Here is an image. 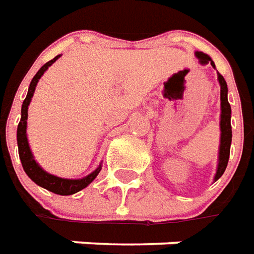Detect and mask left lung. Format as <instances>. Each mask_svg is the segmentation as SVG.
<instances>
[{"label":"left lung","instance_id":"left-lung-1","mask_svg":"<svg viewBox=\"0 0 254 254\" xmlns=\"http://www.w3.org/2000/svg\"><path fill=\"white\" fill-rule=\"evenodd\" d=\"M199 59L201 64H207L210 63L214 65V63L210 57L202 52L195 53ZM218 80L221 85V146H220V163H218V170L215 174L214 181L220 178L226 170V166L229 162V155H230V143H232V125H230V118H232V108L228 102V85L225 81L224 76L218 73Z\"/></svg>","mask_w":254,"mask_h":254}]
</instances>
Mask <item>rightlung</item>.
Returning <instances> with one entry per match:
<instances>
[{
    "label": "right lung",
    "instance_id": "add662e5",
    "mask_svg": "<svg viewBox=\"0 0 254 254\" xmlns=\"http://www.w3.org/2000/svg\"><path fill=\"white\" fill-rule=\"evenodd\" d=\"M60 57L56 56L51 62L45 63L41 68L39 69V72L34 75V77L30 81L29 89H28V95H26L25 100L22 103V108H21V120L18 123V127H17V143H18V154H20L21 163H22V167L25 170L26 175L29 177L33 182L41 186V188L47 189L49 191L55 192V194H60V195H70V194H75V192L80 191L81 189L87 188L93 179L96 178L99 174V171L102 170V166H99L96 170L91 173L87 177H84L81 179H64L59 178V177H55V175H51L45 173V171L40 167L36 161L33 159V155H32V151H30L29 144H28V139H26V119H28V106H29L30 100H32V96H33L34 89H36V85H37V81L43 76V73L48 69V66H51L53 63L56 62L57 59Z\"/></svg>",
    "mask_w": 254,
    "mask_h": 254
}]
</instances>
